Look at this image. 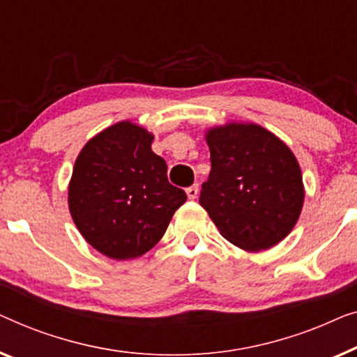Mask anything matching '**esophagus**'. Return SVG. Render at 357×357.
I'll list each match as a JSON object with an SVG mask.
<instances>
[{"mask_svg":"<svg viewBox=\"0 0 357 357\" xmlns=\"http://www.w3.org/2000/svg\"><path fill=\"white\" fill-rule=\"evenodd\" d=\"M185 194H188V197L189 199H195L197 197V194H199V185L197 184H194V185H190V188H188L185 189Z\"/></svg>","mask_w":357,"mask_h":357,"instance_id":"1","label":"esophagus"}]
</instances>
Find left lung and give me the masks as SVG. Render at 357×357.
<instances>
[{
    "label": "left lung",
    "mask_w": 357,
    "mask_h": 357,
    "mask_svg": "<svg viewBox=\"0 0 357 357\" xmlns=\"http://www.w3.org/2000/svg\"><path fill=\"white\" fill-rule=\"evenodd\" d=\"M208 179L199 202L225 239L244 250L270 249L289 234L304 202L298 160L257 124H227L207 132Z\"/></svg>",
    "instance_id": "obj_1"
}]
</instances>
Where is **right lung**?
Instances as JSON below:
<instances>
[{"instance_id": "1", "label": "right lung", "mask_w": 357, "mask_h": 357, "mask_svg": "<svg viewBox=\"0 0 357 357\" xmlns=\"http://www.w3.org/2000/svg\"><path fill=\"white\" fill-rule=\"evenodd\" d=\"M153 135L123 121L80 150L69 184V210L85 241L112 259L139 257L167 231L185 202L152 152Z\"/></svg>"}]
</instances>
